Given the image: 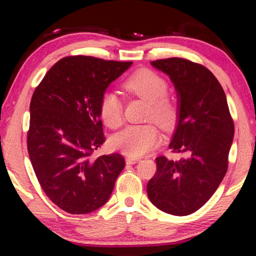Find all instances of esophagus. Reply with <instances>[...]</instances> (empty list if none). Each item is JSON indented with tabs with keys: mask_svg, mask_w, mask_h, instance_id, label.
<instances>
[{
	"mask_svg": "<svg viewBox=\"0 0 256 256\" xmlns=\"http://www.w3.org/2000/svg\"><path fill=\"white\" fill-rule=\"evenodd\" d=\"M125 160H126V164H136V162H140V158L131 157V156H128V157L125 158Z\"/></svg>",
	"mask_w": 256,
	"mask_h": 256,
	"instance_id": "34e87169",
	"label": "esophagus"
}]
</instances>
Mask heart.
<instances>
[{
    "label": "heart",
    "instance_id": "b5f03b06",
    "mask_svg": "<svg viewBox=\"0 0 256 256\" xmlns=\"http://www.w3.org/2000/svg\"><path fill=\"white\" fill-rule=\"evenodd\" d=\"M128 94L148 102L146 118L154 120L160 126L170 128L175 124L178 115L176 102L166 96L167 81L158 73L141 70L134 73L123 84ZM100 118L108 128H116L123 123V107L118 94L106 92L102 94ZM160 140L158 128L154 124L128 125L110 138L112 146L131 157H140L154 148Z\"/></svg>",
    "mask_w": 256,
    "mask_h": 256
}]
</instances>
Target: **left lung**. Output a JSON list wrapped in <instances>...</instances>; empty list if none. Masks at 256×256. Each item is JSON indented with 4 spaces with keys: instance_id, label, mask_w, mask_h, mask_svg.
I'll use <instances>...</instances> for the list:
<instances>
[{
    "instance_id": "left-lung-1",
    "label": "left lung",
    "mask_w": 256,
    "mask_h": 256,
    "mask_svg": "<svg viewBox=\"0 0 256 256\" xmlns=\"http://www.w3.org/2000/svg\"><path fill=\"white\" fill-rule=\"evenodd\" d=\"M151 66L175 86L178 115L170 149L186 158L156 159L157 172L146 193L159 210L188 216L206 204L226 175L234 122L222 86L206 68L180 58L154 60Z\"/></svg>"
}]
</instances>
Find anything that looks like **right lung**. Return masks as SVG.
Instances as JSON below:
<instances>
[{
	"label": "right lung",
	"mask_w": 256,
	"mask_h": 256,
	"mask_svg": "<svg viewBox=\"0 0 256 256\" xmlns=\"http://www.w3.org/2000/svg\"><path fill=\"white\" fill-rule=\"evenodd\" d=\"M132 62L68 56L50 68L30 102L28 154L50 200L72 214H90L108 201L125 166L120 154H92L105 136L100 100Z\"/></svg>",
	"instance_id": "obj_1"
}]
</instances>
